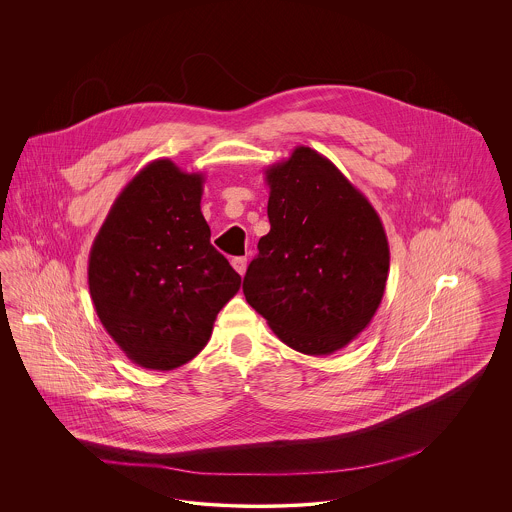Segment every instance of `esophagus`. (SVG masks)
Masks as SVG:
<instances>
[{
    "mask_svg": "<svg viewBox=\"0 0 512 512\" xmlns=\"http://www.w3.org/2000/svg\"><path fill=\"white\" fill-rule=\"evenodd\" d=\"M232 267H234V270H236L238 274L244 276L245 268H247V259H245V257H234V259H232Z\"/></svg>",
    "mask_w": 512,
    "mask_h": 512,
    "instance_id": "34e87169",
    "label": "esophagus"
}]
</instances>
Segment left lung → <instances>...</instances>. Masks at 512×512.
Here are the masks:
<instances>
[{
  "instance_id": "left-lung-1",
  "label": "left lung",
  "mask_w": 512,
  "mask_h": 512,
  "mask_svg": "<svg viewBox=\"0 0 512 512\" xmlns=\"http://www.w3.org/2000/svg\"><path fill=\"white\" fill-rule=\"evenodd\" d=\"M265 180L270 232L245 272V299L288 347L332 355L382 303L390 270L384 224L361 190L311 147H295Z\"/></svg>"
}]
</instances>
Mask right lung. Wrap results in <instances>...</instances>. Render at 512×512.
I'll return each instance as SVG.
<instances>
[{
  "label": "right lung",
  "mask_w": 512,
  "mask_h": 512,
  "mask_svg": "<svg viewBox=\"0 0 512 512\" xmlns=\"http://www.w3.org/2000/svg\"><path fill=\"white\" fill-rule=\"evenodd\" d=\"M203 172L155 159L115 199L88 257V286L107 334L142 368L172 370L207 345L242 286L211 245Z\"/></svg>",
  "instance_id": "1"
}]
</instances>
